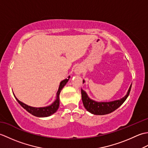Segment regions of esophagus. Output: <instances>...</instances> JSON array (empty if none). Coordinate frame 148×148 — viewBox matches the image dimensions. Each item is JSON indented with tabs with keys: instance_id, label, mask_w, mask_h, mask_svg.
Segmentation results:
<instances>
[{
	"instance_id": "obj_1",
	"label": "esophagus",
	"mask_w": 148,
	"mask_h": 148,
	"mask_svg": "<svg viewBox=\"0 0 148 148\" xmlns=\"http://www.w3.org/2000/svg\"><path fill=\"white\" fill-rule=\"evenodd\" d=\"M82 72V68L80 67H76L74 69V73L77 75H79Z\"/></svg>"
}]
</instances>
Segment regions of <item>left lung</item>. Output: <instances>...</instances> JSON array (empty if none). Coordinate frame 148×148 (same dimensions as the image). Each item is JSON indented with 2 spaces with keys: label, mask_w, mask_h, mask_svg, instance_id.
Listing matches in <instances>:
<instances>
[{
  "label": "left lung",
  "mask_w": 148,
  "mask_h": 148,
  "mask_svg": "<svg viewBox=\"0 0 148 148\" xmlns=\"http://www.w3.org/2000/svg\"><path fill=\"white\" fill-rule=\"evenodd\" d=\"M84 83V81L83 80V83ZM131 87L132 84L128 90L127 95L123 97L122 99L108 102H96L95 100L90 99L87 93L85 92V91L81 89V98H82L84 107L88 111L93 114L104 115L109 114V113L114 111L116 109H117L126 100L130 94Z\"/></svg>",
  "instance_id": "left-lung-1"
}]
</instances>
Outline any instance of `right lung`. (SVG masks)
I'll return each instance as SVG.
<instances>
[{
    "instance_id": "add662e5",
    "label": "right lung",
    "mask_w": 148,
    "mask_h": 148,
    "mask_svg": "<svg viewBox=\"0 0 148 148\" xmlns=\"http://www.w3.org/2000/svg\"><path fill=\"white\" fill-rule=\"evenodd\" d=\"M69 78H70V76L68 77V79H65L61 81L60 83L58 90L57 93H56V100L51 105H49L48 106L43 107V108H34V107L29 106L25 104V103L21 102L15 97L14 95V96L15 97V98L16 99L18 102L20 103L25 109H26L27 111L30 113L31 114L37 116V117H48V116H49L51 114H54V113L56 112V111L58 110L60 105V93L63 88L64 87V86L68 82Z\"/></svg>"
}]
</instances>
